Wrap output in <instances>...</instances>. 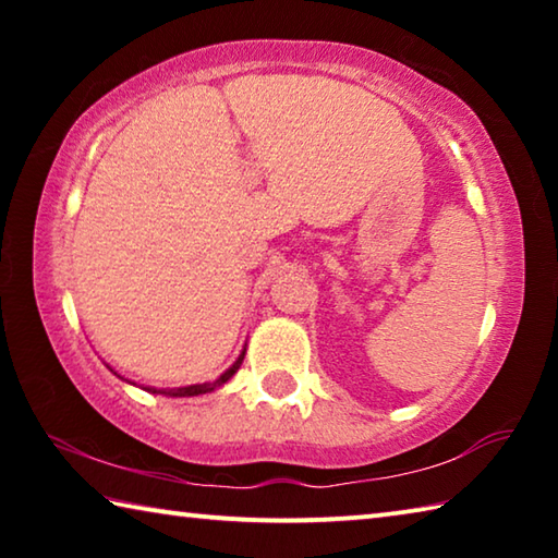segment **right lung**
<instances>
[{
	"label": "right lung",
	"mask_w": 558,
	"mask_h": 558,
	"mask_svg": "<svg viewBox=\"0 0 558 558\" xmlns=\"http://www.w3.org/2000/svg\"><path fill=\"white\" fill-rule=\"evenodd\" d=\"M245 354V352H243ZM243 354L235 359V364L231 366L229 372H223L219 379L216 381H211V384H196V386H182V389H165V391H159V389H147V391H153V393H167V396H199V393H209V391H214V389H219V386H223L226 381L231 379V376L235 374V369H239L241 366V362H243Z\"/></svg>",
	"instance_id": "obj_1"
}]
</instances>
